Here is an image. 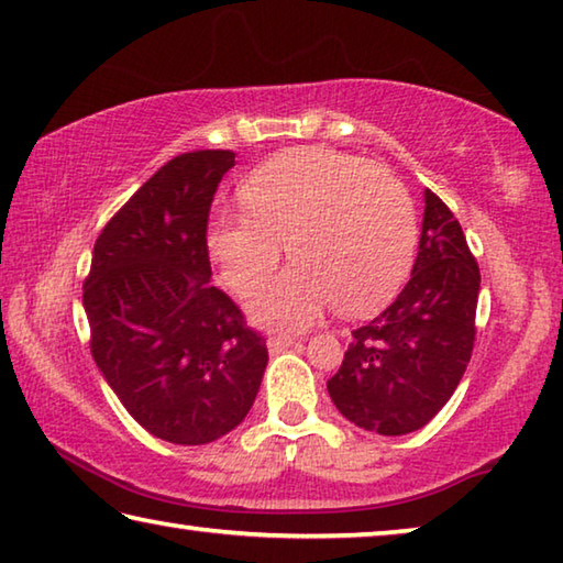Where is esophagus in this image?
I'll list each match as a JSON object with an SVG mask.
<instances>
[{
    "mask_svg": "<svg viewBox=\"0 0 563 563\" xmlns=\"http://www.w3.org/2000/svg\"><path fill=\"white\" fill-rule=\"evenodd\" d=\"M292 342H295L292 335H273V338H268V347H271V352H280L285 347H290Z\"/></svg>",
    "mask_w": 563,
    "mask_h": 563,
    "instance_id": "1",
    "label": "esophagus"
}]
</instances>
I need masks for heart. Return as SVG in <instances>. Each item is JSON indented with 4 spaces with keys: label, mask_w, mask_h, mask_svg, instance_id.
Returning <instances> with one entry per match:
<instances>
[{
    "label": "heart",
    "mask_w": 563,
    "mask_h": 563,
    "mask_svg": "<svg viewBox=\"0 0 563 563\" xmlns=\"http://www.w3.org/2000/svg\"><path fill=\"white\" fill-rule=\"evenodd\" d=\"M241 203V213H218L208 231L228 288H258L283 245L295 261L251 298L263 325H310L328 305L360 316L385 302L412 265L415 203L383 166L330 148L288 151L245 180Z\"/></svg>",
    "instance_id": "b5f03b06"
}]
</instances>
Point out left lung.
<instances>
[{"mask_svg":"<svg viewBox=\"0 0 563 563\" xmlns=\"http://www.w3.org/2000/svg\"><path fill=\"white\" fill-rule=\"evenodd\" d=\"M479 280L460 221L424 190L412 278L375 320L352 330L345 360L328 379L332 402L350 422L399 437L440 412L472 357Z\"/></svg>","mask_w":563,"mask_h":563,"instance_id":"obj_1","label":"left lung"}]
</instances>
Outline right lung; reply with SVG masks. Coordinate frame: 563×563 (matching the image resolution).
<instances>
[{
    "mask_svg": "<svg viewBox=\"0 0 563 563\" xmlns=\"http://www.w3.org/2000/svg\"><path fill=\"white\" fill-rule=\"evenodd\" d=\"M233 151L161 166L93 245L84 280L91 355L158 440L208 444L243 422L268 365L265 338L211 285L208 213Z\"/></svg>",
    "mask_w": 563,
    "mask_h": 563,
    "instance_id": "add662e5",
    "label": "right lung"
}]
</instances>
